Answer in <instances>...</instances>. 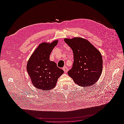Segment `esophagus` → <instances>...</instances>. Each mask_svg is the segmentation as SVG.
<instances>
[{
    "instance_id": "obj_1",
    "label": "esophagus",
    "mask_w": 124,
    "mask_h": 124,
    "mask_svg": "<svg viewBox=\"0 0 124 124\" xmlns=\"http://www.w3.org/2000/svg\"><path fill=\"white\" fill-rule=\"evenodd\" d=\"M63 71H64V72H67V71H68V68H67V67H63Z\"/></svg>"
}]
</instances>
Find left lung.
<instances>
[{"instance_id":"1","label":"left lung","mask_w":124,"mask_h":124,"mask_svg":"<svg viewBox=\"0 0 124 124\" xmlns=\"http://www.w3.org/2000/svg\"><path fill=\"white\" fill-rule=\"evenodd\" d=\"M65 42L72 49L74 62L68 74L74 83L82 87L95 84L102 71V57L100 52L85 39L65 38Z\"/></svg>"}]
</instances>
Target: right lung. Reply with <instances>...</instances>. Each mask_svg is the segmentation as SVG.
<instances>
[{
    "label": "right lung",
    "mask_w": 124,
    "mask_h": 124,
    "mask_svg": "<svg viewBox=\"0 0 124 124\" xmlns=\"http://www.w3.org/2000/svg\"><path fill=\"white\" fill-rule=\"evenodd\" d=\"M57 43L56 40L51 43H40L28 61L26 68L32 84L41 91L54 88L58 78L63 73L55 62L50 61L51 52Z\"/></svg>",
    "instance_id": "1"
}]
</instances>
